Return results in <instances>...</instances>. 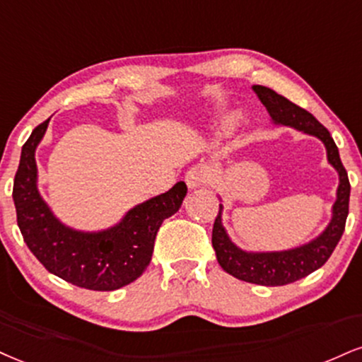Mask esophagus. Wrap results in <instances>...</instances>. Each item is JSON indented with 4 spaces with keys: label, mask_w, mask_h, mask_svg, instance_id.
Masks as SVG:
<instances>
[{
    "label": "esophagus",
    "mask_w": 362,
    "mask_h": 362,
    "mask_svg": "<svg viewBox=\"0 0 362 362\" xmlns=\"http://www.w3.org/2000/svg\"><path fill=\"white\" fill-rule=\"evenodd\" d=\"M209 167L206 165H195V167L189 168V172L185 173V182L189 189H199V187L206 185L209 180Z\"/></svg>",
    "instance_id": "esophagus-1"
}]
</instances>
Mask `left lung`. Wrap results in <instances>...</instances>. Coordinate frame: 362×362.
Masks as SVG:
<instances>
[{"mask_svg":"<svg viewBox=\"0 0 362 362\" xmlns=\"http://www.w3.org/2000/svg\"><path fill=\"white\" fill-rule=\"evenodd\" d=\"M252 90L258 94L259 101L267 107L273 123L291 126L298 132L319 138L327 150L329 163L339 173L337 199L334 202L332 219H330L329 226L319 238L288 251H243L241 247H238L230 241L228 233H226L223 221H221L223 204L219 206V214H217L214 228H212V246H214L217 261L224 272L238 278V280L247 283H256V285L263 286H281L310 275L330 258L339 239L342 238L344 228H346V219L349 214L351 184L346 168L341 162V156H339L337 146H335L334 139L325 126H322L310 112L302 110L283 95L276 94L269 87L252 86Z\"/></svg>","mask_w":362,"mask_h":362,"instance_id":"8db88e82","label":"left lung"}]
</instances>
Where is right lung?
I'll return each instance as SVG.
<instances>
[{
	"mask_svg": "<svg viewBox=\"0 0 362 362\" xmlns=\"http://www.w3.org/2000/svg\"><path fill=\"white\" fill-rule=\"evenodd\" d=\"M49 121L38 124L21 148L13 182L21 236L45 269L72 285L95 291L129 285L150 264L160 226L180 209L187 195L185 182H177L168 192L138 204L110 229L82 233L67 228L52 214L37 189L35 150Z\"/></svg>",
	"mask_w": 362,
	"mask_h": 362,
	"instance_id": "right-lung-1",
	"label": "right lung"
}]
</instances>
